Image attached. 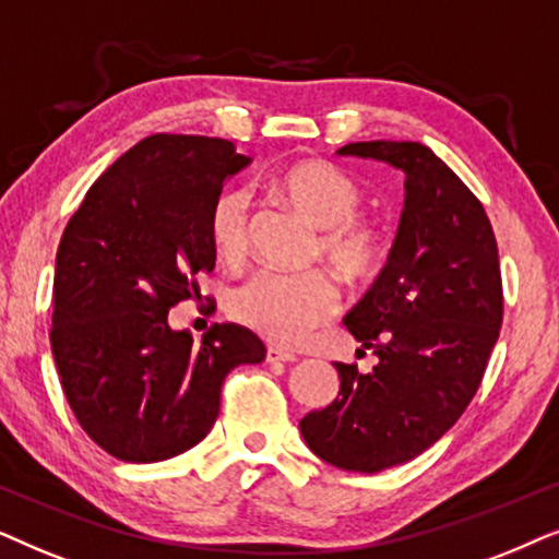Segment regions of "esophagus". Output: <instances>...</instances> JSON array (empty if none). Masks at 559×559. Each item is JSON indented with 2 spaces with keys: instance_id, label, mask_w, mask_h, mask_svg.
Segmentation results:
<instances>
[{
  "instance_id": "1",
  "label": "esophagus",
  "mask_w": 559,
  "mask_h": 559,
  "mask_svg": "<svg viewBox=\"0 0 559 559\" xmlns=\"http://www.w3.org/2000/svg\"><path fill=\"white\" fill-rule=\"evenodd\" d=\"M265 360L267 362H296V355L286 353V349H281V347H267Z\"/></svg>"
}]
</instances>
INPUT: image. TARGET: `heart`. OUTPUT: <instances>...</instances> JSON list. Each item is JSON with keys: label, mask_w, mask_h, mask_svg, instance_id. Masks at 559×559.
Instances as JSON below:
<instances>
[{"label": "heart", "mask_w": 559, "mask_h": 559, "mask_svg": "<svg viewBox=\"0 0 559 559\" xmlns=\"http://www.w3.org/2000/svg\"><path fill=\"white\" fill-rule=\"evenodd\" d=\"M267 189L319 233L317 255L353 284H366L389 260V233L362 217L366 189L353 176L326 160L288 163L267 178ZM206 233L219 258L240 260L250 242V197L240 186H227L212 199ZM340 307V288L332 275L311 271L286 275L260 271L237 288L229 311L237 322L281 345H299L314 326Z\"/></svg>", "instance_id": "1"}]
</instances>
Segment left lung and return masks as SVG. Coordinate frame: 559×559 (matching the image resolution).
Returning a JSON list of instances; mask_svg holds the SVG:
<instances>
[{
  "label": "left lung",
  "instance_id": "1",
  "mask_svg": "<svg viewBox=\"0 0 559 559\" xmlns=\"http://www.w3.org/2000/svg\"><path fill=\"white\" fill-rule=\"evenodd\" d=\"M337 153L401 168L406 199L389 263L345 317L378 366L334 362L337 399L299 427L324 463L378 473L421 455L473 401L503 322L501 265L478 197L427 145L370 140Z\"/></svg>",
  "mask_w": 559,
  "mask_h": 559
}]
</instances>
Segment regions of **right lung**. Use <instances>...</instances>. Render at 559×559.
I'll return each mask as SVG.
<instances>
[{
    "instance_id": "right-lung-1",
    "label": "right lung",
    "mask_w": 559,
    "mask_h": 559,
    "mask_svg": "<svg viewBox=\"0 0 559 559\" xmlns=\"http://www.w3.org/2000/svg\"><path fill=\"white\" fill-rule=\"evenodd\" d=\"M248 163L222 138L151 135L96 178L63 229L50 347L81 429L111 457L191 450L229 370L265 357L240 324H214L199 347L168 326V309L199 299V273L214 267L212 199Z\"/></svg>"
}]
</instances>
